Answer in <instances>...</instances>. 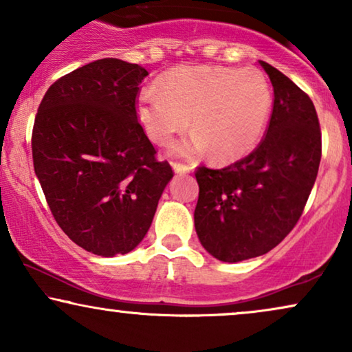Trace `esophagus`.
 <instances>
[{
	"mask_svg": "<svg viewBox=\"0 0 352 352\" xmlns=\"http://www.w3.org/2000/svg\"><path fill=\"white\" fill-rule=\"evenodd\" d=\"M173 170H175L176 175H186V173H190L192 168L187 165H181V163H173Z\"/></svg>",
	"mask_w": 352,
	"mask_h": 352,
	"instance_id": "esophagus-1",
	"label": "esophagus"
}]
</instances>
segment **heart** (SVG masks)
I'll use <instances>...</instances> for the list:
<instances>
[{
  "mask_svg": "<svg viewBox=\"0 0 352 352\" xmlns=\"http://www.w3.org/2000/svg\"><path fill=\"white\" fill-rule=\"evenodd\" d=\"M158 88L139 94L138 120L152 142L168 146L192 117L195 131L171 148L186 160L210 152L221 163L247 157L271 117V86L253 67H177L162 76Z\"/></svg>",
  "mask_w": 352,
  "mask_h": 352,
  "instance_id": "heart-1",
  "label": "heart"
}]
</instances>
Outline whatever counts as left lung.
<instances>
[{
	"mask_svg": "<svg viewBox=\"0 0 352 352\" xmlns=\"http://www.w3.org/2000/svg\"><path fill=\"white\" fill-rule=\"evenodd\" d=\"M259 64L274 88L266 136L250 155L223 170L195 171L197 235L206 252L224 263L277 247L302 214L319 171L322 139L314 104L282 72Z\"/></svg>",
	"mask_w": 352,
	"mask_h": 352,
	"instance_id": "left-lung-1",
	"label": "left lung"
}]
</instances>
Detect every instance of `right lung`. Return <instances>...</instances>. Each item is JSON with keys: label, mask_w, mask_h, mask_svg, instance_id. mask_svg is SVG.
Masks as SVG:
<instances>
[{"label": "right lung", "mask_w": 352, "mask_h": 352, "mask_svg": "<svg viewBox=\"0 0 352 352\" xmlns=\"http://www.w3.org/2000/svg\"><path fill=\"white\" fill-rule=\"evenodd\" d=\"M147 75L138 64L94 60L52 83L35 117L33 166L51 213L70 240L98 256L141 243L173 177L138 122Z\"/></svg>", "instance_id": "obj_1"}]
</instances>
